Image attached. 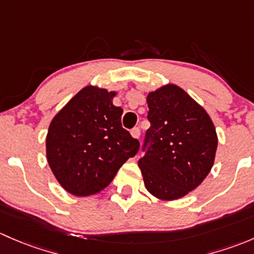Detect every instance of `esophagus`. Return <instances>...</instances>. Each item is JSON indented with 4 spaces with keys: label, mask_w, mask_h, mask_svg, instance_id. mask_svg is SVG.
<instances>
[{
    "label": "esophagus",
    "mask_w": 254,
    "mask_h": 254,
    "mask_svg": "<svg viewBox=\"0 0 254 254\" xmlns=\"http://www.w3.org/2000/svg\"><path fill=\"white\" fill-rule=\"evenodd\" d=\"M130 134H132L133 138H139L140 137V129L139 127H134L132 130H130Z\"/></svg>",
    "instance_id": "esophagus-1"
}]
</instances>
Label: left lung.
I'll return each instance as SVG.
<instances>
[{
    "label": "left lung",
    "mask_w": 254,
    "mask_h": 254,
    "mask_svg": "<svg viewBox=\"0 0 254 254\" xmlns=\"http://www.w3.org/2000/svg\"><path fill=\"white\" fill-rule=\"evenodd\" d=\"M146 103L150 127L138 166L150 194L179 199L210 172L218 148L215 127L205 110L175 84L149 93Z\"/></svg>",
    "instance_id": "left-lung-1"
}]
</instances>
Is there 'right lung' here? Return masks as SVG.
Instances as JSON below:
<instances>
[{"label": "right lung", "instance_id": "right-lung-1", "mask_svg": "<svg viewBox=\"0 0 254 254\" xmlns=\"http://www.w3.org/2000/svg\"><path fill=\"white\" fill-rule=\"evenodd\" d=\"M116 91L83 88L52 119L46 158L59 184L73 195L87 197L108 187L139 142L122 128L124 110L112 104Z\"/></svg>", "mask_w": 254, "mask_h": 254}]
</instances>
